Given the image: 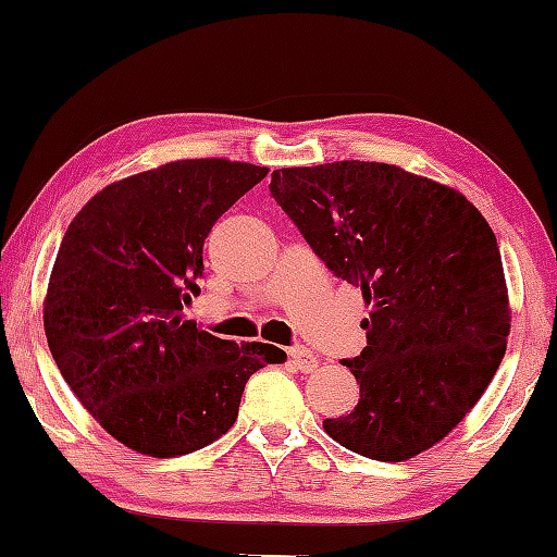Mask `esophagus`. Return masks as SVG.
Returning a JSON list of instances; mask_svg holds the SVG:
<instances>
[{"label":"esophagus","mask_w":557,"mask_h":557,"mask_svg":"<svg viewBox=\"0 0 557 557\" xmlns=\"http://www.w3.org/2000/svg\"><path fill=\"white\" fill-rule=\"evenodd\" d=\"M288 357H292L296 370H301V372H314L317 370V357L311 355L309 347L296 345V347L288 349Z\"/></svg>","instance_id":"esophagus-1"}]
</instances>
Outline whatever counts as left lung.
<instances>
[{
    "mask_svg": "<svg viewBox=\"0 0 557 557\" xmlns=\"http://www.w3.org/2000/svg\"><path fill=\"white\" fill-rule=\"evenodd\" d=\"M271 195L326 269L362 288L360 385L324 431L375 461L438 444L482 398L509 334L497 238L456 189L380 162L288 166Z\"/></svg>",
    "mask_w": 557,
    "mask_h": 557,
    "instance_id": "obj_1",
    "label": "left lung"
}]
</instances>
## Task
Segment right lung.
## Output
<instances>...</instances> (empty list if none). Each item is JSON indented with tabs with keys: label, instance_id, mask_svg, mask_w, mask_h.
<instances>
[{
	"label": "right lung",
	"instance_id": "right-lung-1",
	"mask_svg": "<svg viewBox=\"0 0 557 557\" xmlns=\"http://www.w3.org/2000/svg\"><path fill=\"white\" fill-rule=\"evenodd\" d=\"M269 170L182 159L90 197L60 243L45 334L88 413L134 451L170 459L223 436L248 377L284 349L212 337L182 322L200 294L202 246L218 218Z\"/></svg>",
	"mask_w": 557,
	"mask_h": 557
}]
</instances>
